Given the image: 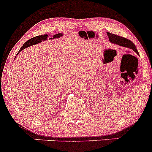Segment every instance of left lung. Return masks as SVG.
I'll list each match as a JSON object with an SVG mask.
<instances>
[{
    "label": "left lung",
    "mask_w": 152,
    "mask_h": 152,
    "mask_svg": "<svg viewBox=\"0 0 152 152\" xmlns=\"http://www.w3.org/2000/svg\"><path fill=\"white\" fill-rule=\"evenodd\" d=\"M107 34L108 37H109L110 41L111 42L115 43V44L118 45L131 48V49H132L133 50H134L135 52H136L137 54H138L137 50H136V46H135V45L133 44V43L131 40L126 39V38L123 37L115 35V34H112V33H110V32H107Z\"/></svg>",
    "instance_id": "obj_1"
}]
</instances>
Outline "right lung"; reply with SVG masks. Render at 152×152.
Returning a JSON list of instances; mask_svg holds the SVG:
<instances>
[{
    "instance_id": "right-lung-1",
    "label": "right lung",
    "mask_w": 152,
    "mask_h": 152,
    "mask_svg": "<svg viewBox=\"0 0 152 152\" xmlns=\"http://www.w3.org/2000/svg\"><path fill=\"white\" fill-rule=\"evenodd\" d=\"M62 35L63 34H61V33H58V34H56L55 35H53V38H58V37H61ZM47 37H48V35H47V34H42V35H39V36L34 37H32L31 39H29V40L24 43V45L20 48L19 53H20V52L22 50L25 49V48H28L29 46L37 44V43L40 42H42V40H45V39H47Z\"/></svg>"
}]
</instances>
